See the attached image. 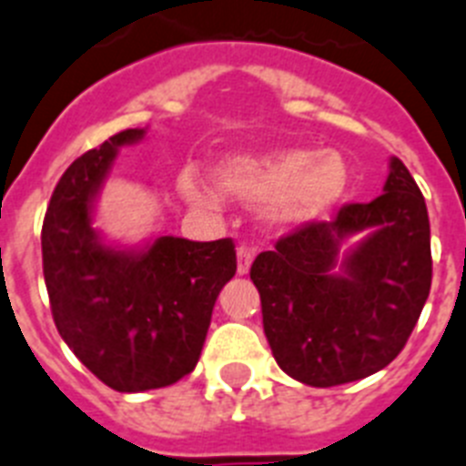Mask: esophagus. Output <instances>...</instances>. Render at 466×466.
<instances>
[{
	"instance_id": "obj_1",
	"label": "esophagus",
	"mask_w": 466,
	"mask_h": 466,
	"mask_svg": "<svg viewBox=\"0 0 466 466\" xmlns=\"http://www.w3.org/2000/svg\"><path fill=\"white\" fill-rule=\"evenodd\" d=\"M253 256H256V250L250 248V246H238L237 248V272L241 274V277H244V274H248Z\"/></svg>"
}]
</instances>
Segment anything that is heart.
Returning <instances> with one entry per match:
<instances>
[{"label":"heart","mask_w":466,"mask_h":466,"mask_svg":"<svg viewBox=\"0 0 466 466\" xmlns=\"http://www.w3.org/2000/svg\"><path fill=\"white\" fill-rule=\"evenodd\" d=\"M213 177L220 192L246 204H265L269 220L298 228L329 216L345 199L351 176L338 149L283 147L220 161ZM180 192L199 208L220 206L216 189L189 176L180 177Z\"/></svg>","instance_id":"b5f03b06"}]
</instances>
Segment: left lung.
<instances>
[{"instance_id":"obj_1","label":"left lung","mask_w":466,"mask_h":466,"mask_svg":"<svg viewBox=\"0 0 466 466\" xmlns=\"http://www.w3.org/2000/svg\"><path fill=\"white\" fill-rule=\"evenodd\" d=\"M361 231L338 261L339 246ZM250 279L267 342L293 380L335 387L390 366L431 289L427 204L410 171L391 157L384 194L281 237L256 258Z\"/></svg>"}]
</instances>
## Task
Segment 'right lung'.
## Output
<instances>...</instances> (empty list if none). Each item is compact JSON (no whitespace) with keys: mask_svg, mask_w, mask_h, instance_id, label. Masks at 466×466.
I'll list each match as a JSON object with an SVG mask.
<instances>
[{"mask_svg":"<svg viewBox=\"0 0 466 466\" xmlns=\"http://www.w3.org/2000/svg\"><path fill=\"white\" fill-rule=\"evenodd\" d=\"M127 128L75 159L56 185L42 228L48 302L65 345L116 391L168 387L199 361L210 314L237 272L232 238L159 237L145 248H115L93 228V201Z\"/></svg>","mask_w":466,"mask_h":466,"instance_id":"right-lung-1","label":"right lung"}]
</instances>
